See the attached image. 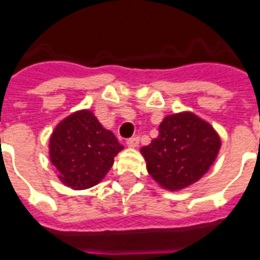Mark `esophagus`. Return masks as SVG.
<instances>
[{"label":"esophagus","instance_id":"esophagus-1","mask_svg":"<svg viewBox=\"0 0 260 260\" xmlns=\"http://www.w3.org/2000/svg\"><path fill=\"white\" fill-rule=\"evenodd\" d=\"M126 146L131 148H136L139 146V138L138 136H134V138H131L126 140Z\"/></svg>","mask_w":260,"mask_h":260}]
</instances>
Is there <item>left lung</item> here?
<instances>
[{
    "label": "left lung",
    "instance_id": "8db88e82",
    "mask_svg": "<svg viewBox=\"0 0 260 260\" xmlns=\"http://www.w3.org/2000/svg\"><path fill=\"white\" fill-rule=\"evenodd\" d=\"M219 147L221 139L209 122L183 112L166 116L159 124L158 138L140 152L156 183L169 191H178L205 176Z\"/></svg>",
    "mask_w": 260,
    "mask_h": 260
}]
</instances>
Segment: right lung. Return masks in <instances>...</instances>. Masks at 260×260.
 <instances>
[{
  "mask_svg": "<svg viewBox=\"0 0 260 260\" xmlns=\"http://www.w3.org/2000/svg\"><path fill=\"white\" fill-rule=\"evenodd\" d=\"M112 131L105 129L90 110L68 116L50 136L49 154L67 187L86 189L106 176L122 150Z\"/></svg>",
  "mask_w": 260,
  "mask_h": 260,
  "instance_id": "add662e5",
  "label": "right lung"
}]
</instances>
